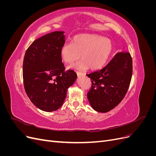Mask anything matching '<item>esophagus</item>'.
I'll use <instances>...</instances> for the list:
<instances>
[{
    "instance_id": "34e87169",
    "label": "esophagus",
    "mask_w": 156,
    "mask_h": 156,
    "mask_svg": "<svg viewBox=\"0 0 156 156\" xmlns=\"http://www.w3.org/2000/svg\"><path fill=\"white\" fill-rule=\"evenodd\" d=\"M77 76L78 77H81V76H83V75H84L83 73H81V72H77Z\"/></svg>"
}]
</instances>
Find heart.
Listing matches in <instances>:
<instances>
[{
	"instance_id": "1",
	"label": "heart",
	"mask_w": 156,
	"mask_h": 156,
	"mask_svg": "<svg viewBox=\"0 0 156 156\" xmlns=\"http://www.w3.org/2000/svg\"><path fill=\"white\" fill-rule=\"evenodd\" d=\"M113 52L111 40L96 34H79L74 36L71 43L64 44L60 49V58L66 64H72L82 60L73 68L79 70H97L103 68Z\"/></svg>"
}]
</instances>
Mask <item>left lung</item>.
I'll use <instances>...</instances> for the list:
<instances>
[{
	"label": "left lung",
	"instance_id": "left-lung-1",
	"mask_svg": "<svg viewBox=\"0 0 156 156\" xmlns=\"http://www.w3.org/2000/svg\"><path fill=\"white\" fill-rule=\"evenodd\" d=\"M132 59L126 51L116 53L105 67L87 75L92 79L87 94L93 109L107 112L123 100L132 76Z\"/></svg>",
	"mask_w": 156,
	"mask_h": 156
}]
</instances>
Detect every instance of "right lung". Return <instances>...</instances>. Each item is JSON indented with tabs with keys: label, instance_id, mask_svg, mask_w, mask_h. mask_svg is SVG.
Returning a JSON list of instances; mask_svg holds the SVG:
<instances>
[{
	"label": "right lung",
	"instance_id": "add662e5",
	"mask_svg": "<svg viewBox=\"0 0 156 156\" xmlns=\"http://www.w3.org/2000/svg\"><path fill=\"white\" fill-rule=\"evenodd\" d=\"M64 31H55L32 42L23 60L24 87L31 102L45 112L58 110L67 90L76 81L74 71L65 68L60 49L65 43Z\"/></svg>",
	"mask_w": 156,
	"mask_h": 156
}]
</instances>
